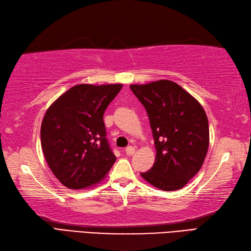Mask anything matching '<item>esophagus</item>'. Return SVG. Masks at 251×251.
Instances as JSON below:
<instances>
[{
  "label": "esophagus",
  "instance_id": "1",
  "mask_svg": "<svg viewBox=\"0 0 251 251\" xmlns=\"http://www.w3.org/2000/svg\"><path fill=\"white\" fill-rule=\"evenodd\" d=\"M126 153L127 155H133L135 153V148L132 147V146H129L126 149Z\"/></svg>",
  "mask_w": 251,
  "mask_h": 251
}]
</instances>
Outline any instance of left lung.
<instances>
[{
  "label": "left lung",
  "mask_w": 251,
  "mask_h": 251,
  "mask_svg": "<svg viewBox=\"0 0 251 251\" xmlns=\"http://www.w3.org/2000/svg\"><path fill=\"white\" fill-rule=\"evenodd\" d=\"M130 88L147 111L157 150L152 168L141 173L142 177L160 190L181 189L201 170L208 150L209 127L204 108L171 80Z\"/></svg>",
  "instance_id": "8db88e82"
}]
</instances>
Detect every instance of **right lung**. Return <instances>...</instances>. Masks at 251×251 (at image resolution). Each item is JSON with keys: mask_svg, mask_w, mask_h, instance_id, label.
<instances>
[{"mask_svg": "<svg viewBox=\"0 0 251 251\" xmlns=\"http://www.w3.org/2000/svg\"><path fill=\"white\" fill-rule=\"evenodd\" d=\"M121 88V83H80L46 110L41 126L44 157L66 188L77 190L96 186L115 163L103 115Z\"/></svg>", "mask_w": 251, "mask_h": 251, "instance_id": "1", "label": "right lung"}]
</instances>
